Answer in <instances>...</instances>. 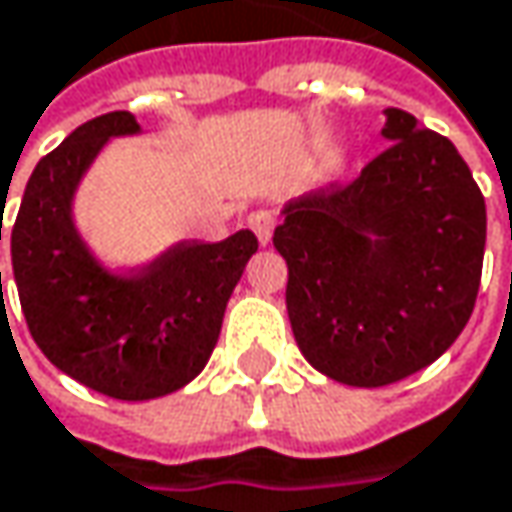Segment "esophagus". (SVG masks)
I'll return each mask as SVG.
<instances>
[{
    "mask_svg": "<svg viewBox=\"0 0 512 512\" xmlns=\"http://www.w3.org/2000/svg\"><path fill=\"white\" fill-rule=\"evenodd\" d=\"M247 224H250V229L256 232V238H259L262 244H268V241H271V232H274V226H277V215L268 212V209H256V212L247 218Z\"/></svg>",
    "mask_w": 512,
    "mask_h": 512,
    "instance_id": "34e87169",
    "label": "esophagus"
}]
</instances>
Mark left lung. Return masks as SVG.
I'll list each match as a JSON object with an SVG mask.
<instances>
[{
    "label": "left lung",
    "instance_id": "obj_1",
    "mask_svg": "<svg viewBox=\"0 0 512 512\" xmlns=\"http://www.w3.org/2000/svg\"><path fill=\"white\" fill-rule=\"evenodd\" d=\"M392 141L351 182L291 200L274 229L303 356L348 386H389L454 345L472 318L486 206L457 147L386 111Z\"/></svg>",
    "mask_w": 512,
    "mask_h": 512
}]
</instances>
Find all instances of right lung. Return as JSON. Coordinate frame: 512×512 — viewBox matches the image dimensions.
Returning <instances> with one entry per match:
<instances>
[{"instance_id":"right-lung-1","label":"right lung","mask_w":512,"mask_h":512,"mask_svg":"<svg viewBox=\"0 0 512 512\" xmlns=\"http://www.w3.org/2000/svg\"><path fill=\"white\" fill-rule=\"evenodd\" d=\"M129 132H138L135 117L108 111L37 161L11 229V262L29 333L46 359L108 398L150 401L203 371L259 241L238 229L224 241L176 244L141 271L99 268L73 229L70 200L102 141Z\"/></svg>"}]
</instances>
